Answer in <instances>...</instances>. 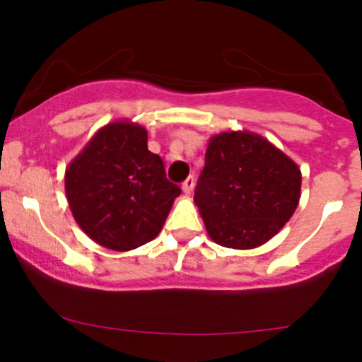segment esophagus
<instances>
[{"label":"esophagus","instance_id":"obj_1","mask_svg":"<svg viewBox=\"0 0 362 362\" xmlns=\"http://www.w3.org/2000/svg\"><path fill=\"white\" fill-rule=\"evenodd\" d=\"M194 185H195V178H194V175L187 177L185 180H184V184H182V190H184L185 194H190V192H192Z\"/></svg>","mask_w":362,"mask_h":362}]
</instances>
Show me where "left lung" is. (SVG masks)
I'll return each instance as SVG.
<instances>
[{"mask_svg": "<svg viewBox=\"0 0 362 362\" xmlns=\"http://www.w3.org/2000/svg\"><path fill=\"white\" fill-rule=\"evenodd\" d=\"M300 190L301 172L291 158L260 136L230 131L211 138L194 201L216 243L247 250L289 221Z\"/></svg>", "mask_w": 362, "mask_h": 362, "instance_id": "8db88e82", "label": "left lung"}]
</instances>
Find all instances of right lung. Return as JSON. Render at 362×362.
Returning a JSON list of instances; mask_svg holds the SVG:
<instances>
[{
  "label": "right lung",
  "mask_w": 362,
  "mask_h": 362,
  "mask_svg": "<svg viewBox=\"0 0 362 362\" xmlns=\"http://www.w3.org/2000/svg\"><path fill=\"white\" fill-rule=\"evenodd\" d=\"M64 185L81 230L117 252L151 242L182 192L148 149L146 129L131 122L100 129L66 170Z\"/></svg>",
  "instance_id": "right-lung-1"
}]
</instances>
